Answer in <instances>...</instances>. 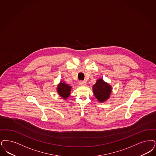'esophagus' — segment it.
I'll list each match as a JSON object with an SVG mask.
<instances>
[{
	"instance_id": "esophagus-1",
	"label": "esophagus",
	"mask_w": 156,
	"mask_h": 156,
	"mask_svg": "<svg viewBox=\"0 0 156 156\" xmlns=\"http://www.w3.org/2000/svg\"><path fill=\"white\" fill-rule=\"evenodd\" d=\"M86 84H87V83L85 81H80L79 82V85L80 86H85Z\"/></svg>"
}]
</instances>
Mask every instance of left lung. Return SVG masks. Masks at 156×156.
I'll return each mask as SVG.
<instances>
[{"label":"left lung","mask_w":156,"mask_h":156,"mask_svg":"<svg viewBox=\"0 0 156 156\" xmlns=\"http://www.w3.org/2000/svg\"><path fill=\"white\" fill-rule=\"evenodd\" d=\"M92 88L95 98L100 103H103L108 100L112 92V86L102 78L98 79Z\"/></svg>","instance_id":"obj_1"}]
</instances>
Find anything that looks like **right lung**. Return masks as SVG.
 Instances as JSON below:
<instances>
[{"instance_id": "add662e5", "label": "right lung", "mask_w": 156, "mask_h": 156, "mask_svg": "<svg viewBox=\"0 0 156 156\" xmlns=\"http://www.w3.org/2000/svg\"><path fill=\"white\" fill-rule=\"evenodd\" d=\"M71 86H69V84L66 83L65 82L61 81L57 85V92L58 95L62 98V99L67 100L71 94Z\"/></svg>"}]
</instances>
